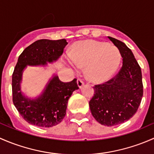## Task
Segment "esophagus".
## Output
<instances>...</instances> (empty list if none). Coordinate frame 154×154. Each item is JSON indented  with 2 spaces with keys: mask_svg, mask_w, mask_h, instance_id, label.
I'll list each match as a JSON object with an SVG mask.
<instances>
[{
  "mask_svg": "<svg viewBox=\"0 0 154 154\" xmlns=\"http://www.w3.org/2000/svg\"><path fill=\"white\" fill-rule=\"evenodd\" d=\"M77 85H78V86H79V88H82V87L84 85L83 80H82V79H77Z\"/></svg>",
  "mask_w": 154,
  "mask_h": 154,
  "instance_id": "34e87169",
  "label": "esophagus"
}]
</instances>
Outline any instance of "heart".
<instances>
[{
  "instance_id": "heart-1",
  "label": "heart",
  "mask_w": 154,
  "mask_h": 154,
  "mask_svg": "<svg viewBox=\"0 0 154 154\" xmlns=\"http://www.w3.org/2000/svg\"><path fill=\"white\" fill-rule=\"evenodd\" d=\"M121 61L119 49L107 43L89 40L79 42L74 46L70 62L74 67L86 66L88 79L102 82L115 72Z\"/></svg>"
}]
</instances>
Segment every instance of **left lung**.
Returning a JSON list of instances; mask_svg holds the SVG:
<instances>
[{
  "label": "left lung",
  "instance_id": "8db88e82",
  "mask_svg": "<svg viewBox=\"0 0 154 154\" xmlns=\"http://www.w3.org/2000/svg\"><path fill=\"white\" fill-rule=\"evenodd\" d=\"M122 57V66L110 80L93 87L89 101L95 119L104 126H115L129 120L137 111L142 96V71L132 51L121 41L108 37Z\"/></svg>",
  "mask_w": 154,
  "mask_h": 154
}]
</instances>
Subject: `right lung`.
<instances>
[{
	"label": "right lung",
	"instance_id": "1",
	"mask_svg": "<svg viewBox=\"0 0 154 154\" xmlns=\"http://www.w3.org/2000/svg\"><path fill=\"white\" fill-rule=\"evenodd\" d=\"M67 44L66 39H41L30 44L19 55L12 73V101L22 118L29 124L42 128H50L59 124L66 115L68 99L79 87L76 79L63 82L55 76L40 98L29 100L20 93L22 71L26 65H44L57 60L62 55Z\"/></svg>",
	"mask_w": 154,
	"mask_h": 154
}]
</instances>
